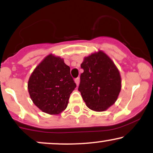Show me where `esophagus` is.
I'll return each instance as SVG.
<instances>
[{"instance_id": "34e87169", "label": "esophagus", "mask_w": 153, "mask_h": 153, "mask_svg": "<svg viewBox=\"0 0 153 153\" xmlns=\"http://www.w3.org/2000/svg\"><path fill=\"white\" fill-rule=\"evenodd\" d=\"M75 83H76L77 86H78L79 83H80V78H75Z\"/></svg>"}]
</instances>
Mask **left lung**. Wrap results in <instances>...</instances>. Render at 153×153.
I'll return each mask as SVG.
<instances>
[{"label":"left lung","instance_id":"left-lung-1","mask_svg":"<svg viewBox=\"0 0 153 153\" xmlns=\"http://www.w3.org/2000/svg\"><path fill=\"white\" fill-rule=\"evenodd\" d=\"M78 91L86 106L95 111H104L116 102L122 80L114 62L103 51L84 57Z\"/></svg>","mask_w":153,"mask_h":153}]
</instances>
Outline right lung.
I'll list each match as a JSON object with an SVG mask.
<instances>
[{
    "label": "right lung",
    "mask_w": 153,
    "mask_h": 153,
    "mask_svg": "<svg viewBox=\"0 0 153 153\" xmlns=\"http://www.w3.org/2000/svg\"><path fill=\"white\" fill-rule=\"evenodd\" d=\"M75 88L70 67L62 58L52 54L36 67L28 81V91L33 103L50 115L59 114L65 109Z\"/></svg>",
    "instance_id": "obj_1"
}]
</instances>
